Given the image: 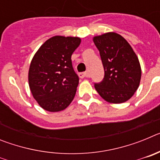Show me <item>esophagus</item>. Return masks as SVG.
<instances>
[{"label":"esophagus","instance_id":"obj_1","mask_svg":"<svg viewBox=\"0 0 160 160\" xmlns=\"http://www.w3.org/2000/svg\"><path fill=\"white\" fill-rule=\"evenodd\" d=\"M79 78H88V73L87 72H83V73H78Z\"/></svg>","mask_w":160,"mask_h":160}]
</instances>
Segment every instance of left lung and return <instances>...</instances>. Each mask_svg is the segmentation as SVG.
<instances>
[{
	"label": "left lung",
	"mask_w": 160,
	"mask_h": 160,
	"mask_svg": "<svg viewBox=\"0 0 160 160\" xmlns=\"http://www.w3.org/2000/svg\"><path fill=\"white\" fill-rule=\"evenodd\" d=\"M100 53L104 78L94 83L97 92L111 103L130 99L139 86L141 67L138 57L125 38L116 32H107L93 38Z\"/></svg>",
	"instance_id": "obj_1"
}]
</instances>
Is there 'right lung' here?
Segmentation results:
<instances>
[{
    "label": "right lung",
    "instance_id": "obj_1",
    "mask_svg": "<svg viewBox=\"0 0 160 160\" xmlns=\"http://www.w3.org/2000/svg\"><path fill=\"white\" fill-rule=\"evenodd\" d=\"M81 43L76 37L54 36L39 48L31 61L29 85L44 110L63 111L75 96L79 78L72 66L71 55Z\"/></svg>",
    "mask_w": 160,
    "mask_h": 160
}]
</instances>
